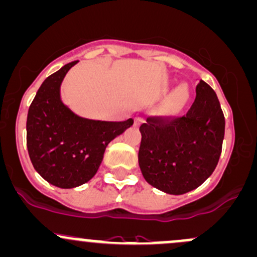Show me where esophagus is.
<instances>
[{
	"instance_id": "1",
	"label": "esophagus",
	"mask_w": 257,
	"mask_h": 257,
	"mask_svg": "<svg viewBox=\"0 0 257 257\" xmlns=\"http://www.w3.org/2000/svg\"><path fill=\"white\" fill-rule=\"evenodd\" d=\"M143 123V118L142 117H135L134 118V124L135 125H140Z\"/></svg>"
}]
</instances>
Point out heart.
<instances>
[{"label": "heart", "mask_w": 257, "mask_h": 257, "mask_svg": "<svg viewBox=\"0 0 257 257\" xmlns=\"http://www.w3.org/2000/svg\"><path fill=\"white\" fill-rule=\"evenodd\" d=\"M187 98H188V92L185 89H180L178 92H177L176 97H174V102H173V108L176 111L182 108L184 106V103L187 102Z\"/></svg>", "instance_id": "obj_1"}]
</instances>
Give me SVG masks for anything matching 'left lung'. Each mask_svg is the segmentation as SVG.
I'll return each instance as SVG.
<instances>
[{
  "mask_svg": "<svg viewBox=\"0 0 257 257\" xmlns=\"http://www.w3.org/2000/svg\"><path fill=\"white\" fill-rule=\"evenodd\" d=\"M224 114L213 89L200 80L184 115H150L140 125L139 166L152 187L180 195L215 171L224 138Z\"/></svg>",
  "mask_w": 257,
  "mask_h": 257,
  "instance_id": "left-lung-1",
  "label": "left lung"
}]
</instances>
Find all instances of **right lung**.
<instances>
[{"instance_id":"obj_1","label":"right lung","mask_w":257,"mask_h":257,"mask_svg":"<svg viewBox=\"0 0 257 257\" xmlns=\"http://www.w3.org/2000/svg\"><path fill=\"white\" fill-rule=\"evenodd\" d=\"M70 62L45 79L27 118V146L38 173L58 188H75L89 182L102 162L109 143L133 125V118L105 122L81 118L64 105L60 86Z\"/></svg>"}]
</instances>
